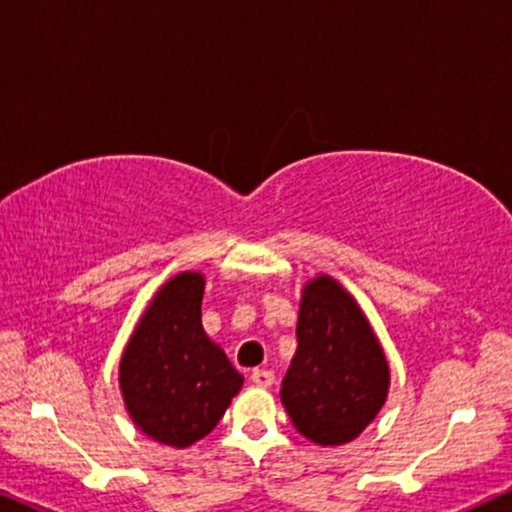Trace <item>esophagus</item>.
<instances>
[{"mask_svg": "<svg viewBox=\"0 0 512 512\" xmlns=\"http://www.w3.org/2000/svg\"><path fill=\"white\" fill-rule=\"evenodd\" d=\"M250 380L257 387H271L274 385V373L267 371V368H255V371L250 373Z\"/></svg>", "mask_w": 512, "mask_h": 512, "instance_id": "1", "label": "esophagus"}]
</instances>
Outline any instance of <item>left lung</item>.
<instances>
[{
	"label": "left lung",
	"instance_id": "1",
	"mask_svg": "<svg viewBox=\"0 0 512 512\" xmlns=\"http://www.w3.org/2000/svg\"><path fill=\"white\" fill-rule=\"evenodd\" d=\"M390 366L366 314L331 276L302 290L297 352L281 401L300 435L321 446L352 442L383 409Z\"/></svg>",
	"mask_w": 512,
	"mask_h": 512
}]
</instances>
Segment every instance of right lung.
Returning <instances> with one entry per match:
<instances>
[{
	"label": "right lung",
	"mask_w": 512,
	"mask_h": 512,
	"mask_svg": "<svg viewBox=\"0 0 512 512\" xmlns=\"http://www.w3.org/2000/svg\"><path fill=\"white\" fill-rule=\"evenodd\" d=\"M205 278L181 271L155 293L120 359L129 418L155 442L186 449L210 435L243 385L203 331Z\"/></svg>",
	"instance_id": "add662e5"
}]
</instances>
